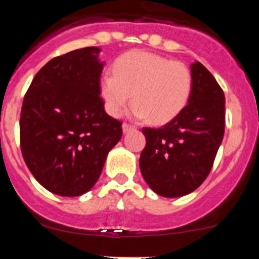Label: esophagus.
I'll return each instance as SVG.
<instances>
[{"label": "esophagus", "instance_id": "obj_1", "mask_svg": "<svg viewBox=\"0 0 259 259\" xmlns=\"http://www.w3.org/2000/svg\"><path fill=\"white\" fill-rule=\"evenodd\" d=\"M122 128H123V132H128V131H132V130H135V125H132V124H128V123H123V125H122Z\"/></svg>", "mask_w": 259, "mask_h": 259}]
</instances>
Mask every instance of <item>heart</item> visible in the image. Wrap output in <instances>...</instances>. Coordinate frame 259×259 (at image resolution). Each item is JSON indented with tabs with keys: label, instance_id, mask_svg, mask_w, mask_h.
Listing matches in <instances>:
<instances>
[{
	"label": "heart",
	"instance_id": "1",
	"mask_svg": "<svg viewBox=\"0 0 259 259\" xmlns=\"http://www.w3.org/2000/svg\"><path fill=\"white\" fill-rule=\"evenodd\" d=\"M193 76L187 65L155 53L134 50L119 57L113 74L100 77L98 89L113 116L122 115L134 95L135 115L164 124L183 111L191 97Z\"/></svg>",
	"mask_w": 259,
	"mask_h": 259
}]
</instances>
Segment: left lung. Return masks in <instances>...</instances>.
Returning <instances> with one entry per match:
<instances>
[{
  "mask_svg": "<svg viewBox=\"0 0 259 259\" xmlns=\"http://www.w3.org/2000/svg\"><path fill=\"white\" fill-rule=\"evenodd\" d=\"M193 88L182 113L161 128H143L140 170L163 197H182L207 178L224 135V93L202 63L191 66Z\"/></svg>",
  "mask_w": 259,
  "mask_h": 259,
  "instance_id": "left-lung-1",
  "label": "left lung"
}]
</instances>
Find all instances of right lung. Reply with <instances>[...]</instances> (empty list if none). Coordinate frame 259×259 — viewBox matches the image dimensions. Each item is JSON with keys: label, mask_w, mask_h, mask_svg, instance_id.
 Returning <instances> with one entry per match:
<instances>
[{"label": "right lung", "mask_w": 259, "mask_h": 259, "mask_svg": "<svg viewBox=\"0 0 259 259\" xmlns=\"http://www.w3.org/2000/svg\"><path fill=\"white\" fill-rule=\"evenodd\" d=\"M96 47L50 59L32 80L22 105L20 149L44 188L75 197L98 180L122 122L105 113L98 83L104 63Z\"/></svg>", "instance_id": "right-lung-1"}]
</instances>
